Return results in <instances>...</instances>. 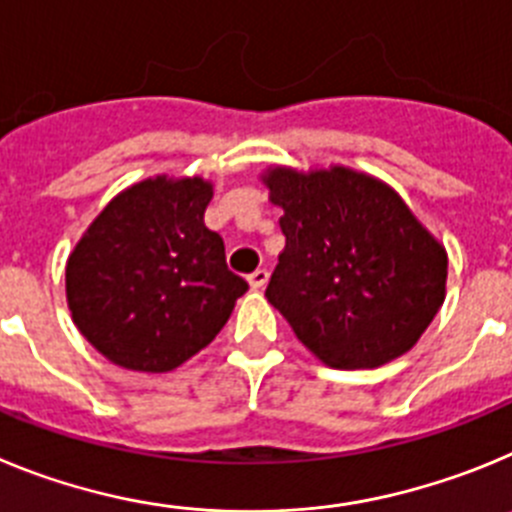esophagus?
Wrapping results in <instances>:
<instances>
[{"mask_svg":"<svg viewBox=\"0 0 512 512\" xmlns=\"http://www.w3.org/2000/svg\"><path fill=\"white\" fill-rule=\"evenodd\" d=\"M267 278H270V273H267L265 267H257L255 273L250 275V285H252V288H265Z\"/></svg>","mask_w":512,"mask_h":512,"instance_id":"obj_1","label":"esophagus"}]
</instances>
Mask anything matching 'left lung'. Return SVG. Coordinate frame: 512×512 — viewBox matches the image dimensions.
<instances>
[{"label": "left lung", "instance_id": "8db88e82", "mask_svg": "<svg viewBox=\"0 0 512 512\" xmlns=\"http://www.w3.org/2000/svg\"><path fill=\"white\" fill-rule=\"evenodd\" d=\"M285 247L265 298L336 370H375L413 349L446 298L444 245L395 188L347 168L262 173Z\"/></svg>", "mask_w": 512, "mask_h": 512}]
</instances>
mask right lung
Returning <instances> with one entry per match:
<instances>
[{
    "instance_id": "obj_1",
    "label": "right lung",
    "mask_w": 512,
    "mask_h": 512,
    "mask_svg": "<svg viewBox=\"0 0 512 512\" xmlns=\"http://www.w3.org/2000/svg\"><path fill=\"white\" fill-rule=\"evenodd\" d=\"M211 196L201 176L145 178L119 191L68 255L73 324L114 365L176 370L214 342L247 293L204 224Z\"/></svg>"
}]
</instances>
